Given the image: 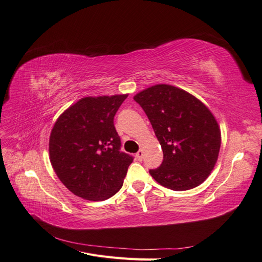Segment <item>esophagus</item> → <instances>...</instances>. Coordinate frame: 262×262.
<instances>
[{
	"mask_svg": "<svg viewBox=\"0 0 262 262\" xmlns=\"http://www.w3.org/2000/svg\"><path fill=\"white\" fill-rule=\"evenodd\" d=\"M136 156L139 161H142V158H143V156H144L143 150H139V152L136 154Z\"/></svg>",
	"mask_w": 262,
	"mask_h": 262,
	"instance_id": "esophagus-1",
	"label": "esophagus"
}]
</instances>
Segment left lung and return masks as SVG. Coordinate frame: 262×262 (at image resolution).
Segmentation results:
<instances>
[{"instance_id":"left-lung-1","label":"left lung","mask_w":262,"mask_h":262,"mask_svg":"<svg viewBox=\"0 0 262 262\" xmlns=\"http://www.w3.org/2000/svg\"><path fill=\"white\" fill-rule=\"evenodd\" d=\"M133 98L145 112L164 154L150 176L175 191L200 186L215 166L221 147V130L210 109L168 84L150 86Z\"/></svg>"}]
</instances>
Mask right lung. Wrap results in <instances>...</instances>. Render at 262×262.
I'll return each mask as SVG.
<instances>
[{"label": "right lung", "mask_w": 262, "mask_h": 262, "mask_svg": "<svg viewBox=\"0 0 262 262\" xmlns=\"http://www.w3.org/2000/svg\"><path fill=\"white\" fill-rule=\"evenodd\" d=\"M128 94L83 97L63 112L49 139V157L71 192L90 201L116 194L132 163L120 152L114 117Z\"/></svg>", "instance_id": "right-lung-1"}]
</instances>
